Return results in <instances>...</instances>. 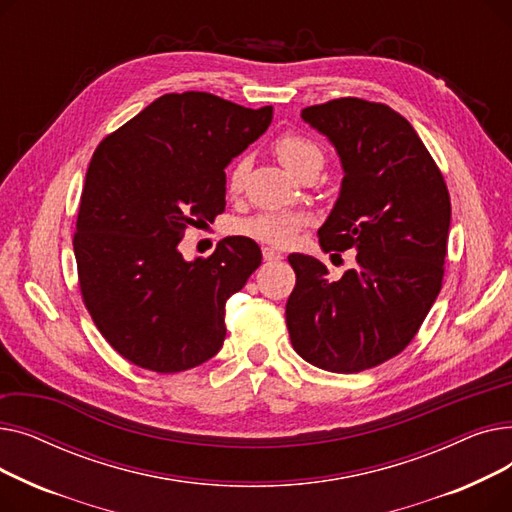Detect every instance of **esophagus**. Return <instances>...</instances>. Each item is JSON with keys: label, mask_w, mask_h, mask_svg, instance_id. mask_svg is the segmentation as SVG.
Listing matches in <instances>:
<instances>
[{"label": "esophagus", "mask_w": 512, "mask_h": 512, "mask_svg": "<svg viewBox=\"0 0 512 512\" xmlns=\"http://www.w3.org/2000/svg\"><path fill=\"white\" fill-rule=\"evenodd\" d=\"M261 251H263V259L265 261H280V259H284V255L280 251L272 249V247H263Z\"/></svg>", "instance_id": "obj_1"}]
</instances>
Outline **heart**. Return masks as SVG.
<instances>
[{"label":"heart","mask_w":512,"mask_h":512,"mask_svg":"<svg viewBox=\"0 0 512 512\" xmlns=\"http://www.w3.org/2000/svg\"><path fill=\"white\" fill-rule=\"evenodd\" d=\"M274 149L282 164L292 174H305L307 170H319L324 164V149H321L313 139L299 132H282L274 143ZM249 172V159L240 157L228 172V193L236 195L245 186V178ZM305 224V213L292 209H265L249 218L236 222V232L253 238L263 245L284 247L297 236L301 226Z\"/></svg>","instance_id":"obj_1"}]
</instances>
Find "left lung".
Returning a JSON list of instances; mask_svg holds the SVG:
<instances>
[{"label":"left lung","mask_w":512,"mask_h":512,"mask_svg":"<svg viewBox=\"0 0 512 512\" xmlns=\"http://www.w3.org/2000/svg\"><path fill=\"white\" fill-rule=\"evenodd\" d=\"M303 120L336 147L344 178L321 249L357 251L340 280L315 257L292 253L290 342L305 361L357 373L405 351L444 278L448 186L415 128L392 107L340 97L305 107Z\"/></svg>","instance_id":"1"}]
</instances>
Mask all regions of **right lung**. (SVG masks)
I'll use <instances>...</instances> for the list:
<instances>
[{
  "mask_svg": "<svg viewBox=\"0 0 512 512\" xmlns=\"http://www.w3.org/2000/svg\"><path fill=\"white\" fill-rule=\"evenodd\" d=\"M272 116V105L168 93L97 145L72 245L83 303L126 361L178 373L222 348L226 301L261 265V251L230 236L209 257L184 261L178 242L226 209L224 168Z\"/></svg>",
  "mask_w": 512,
  "mask_h": 512,
  "instance_id": "1",
  "label": "right lung"
}]
</instances>
